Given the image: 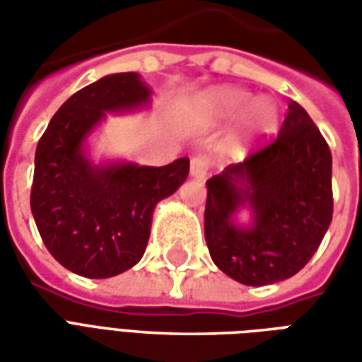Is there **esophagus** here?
I'll use <instances>...</instances> for the list:
<instances>
[{"label": "esophagus", "instance_id": "34e87169", "mask_svg": "<svg viewBox=\"0 0 362 362\" xmlns=\"http://www.w3.org/2000/svg\"><path fill=\"white\" fill-rule=\"evenodd\" d=\"M209 170V160L205 155H194L189 160V174L194 178H204L205 174Z\"/></svg>", "mask_w": 362, "mask_h": 362}]
</instances>
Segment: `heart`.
I'll use <instances>...</instances> for the list:
<instances>
[{
    "instance_id": "b5f03b06",
    "label": "heart",
    "mask_w": 362,
    "mask_h": 362,
    "mask_svg": "<svg viewBox=\"0 0 362 362\" xmlns=\"http://www.w3.org/2000/svg\"><path fill=\"white\" fill-rule=\"evenodd\" d=\"M197 114L205 122H221V119H230L240 116L248 110L243 119V134L262 137V135L272 134L277 127V110L272 103L259 100L254 104V96L248 90L235 89V87H225V89L211 90L209 95L197 100Z\"/></svg>"
}]
</instances>
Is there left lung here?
<instances>
[{"instance_id": "obj_1", "label": "left lung", "mask_w": 362, "mask_h": 362, "mask_svg": "<svg viewBox=\"0 0 362 362\" xmlns=\"http://www.w3.org/2000/svg\"><path fill=\"white\" fill-rule=\"evenodd\" d=\"M244 201L257 215L252 229L230 221ZM332 213V151L306 110L291 100L277 137L207 180L205 243L230 279L269 285L310 262Z\"/></svg>"}]
</instances>
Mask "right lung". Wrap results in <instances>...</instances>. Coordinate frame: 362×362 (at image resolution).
<instances>
[{"instance_id":"obj_1","label":"right lung","mask_w":362,"mask_h":362,"mask_svg":"<svg viewBox=\"0 0 362 362\" xmlns=\"http://www.w3.org/2000/svg\"><path fill=\"white\" fill-rule=\"evenodd\" d=\"M149 95L137 74L103 77L62 104L36 145L33 217L48 252L77 275L104 279L134 267L147 248L155 205L188 178V157L106 168L83 157V141L104 112L139 106Z\"/></svg>"}]
</instances>
